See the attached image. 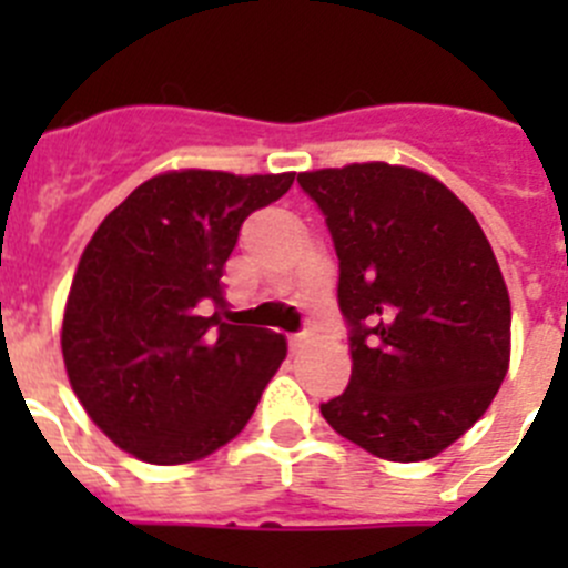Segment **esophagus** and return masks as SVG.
Masks as SVG:
<instances>
[{
    "mask_svg": "<svg viewBox=\"0 0 568 568\" xmlns=\"http://www.w3.org/2000/svg\"><path fill=\"white\" fill-rule=\"evenodd\" d=\"M310 341H313V329H301V333L290 335V346H293V349H301V346H307Z\"/></svg>",
    "mask_w": 568,
    "mask_h": 568,
    "instance_id": "34e87169",
    "label": "esophagus"
}]
</instances>
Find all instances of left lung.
<instances>
[{"label": "left lung", "instance_id": "1", "mask_svg": "<svg viewBox=\"0 0 568 568\" xmlns=\"http://www.w3.org/2000/svg\"><path fill=\"white\" fill-rule=\"evenodd\" d=\"M338 255L353 375L321 404L335 433L413 464L455 444L509 369L511 307L498 258L438 179L366 162L298 173Z\"/></svg>", "mask_w": 568, "mask_h": 568}]
</instances>
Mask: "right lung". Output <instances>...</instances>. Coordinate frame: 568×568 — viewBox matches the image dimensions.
Listing matches in <instances>:
<instances>
[{"mask_svg": "<svg viewBox=\"0 0 568 568\" xmlns=\"http://www.w3.org/2000/svg\"><path fill=\"white\" fill-rule=\"evenodd\" d=\"M295 173L173 170L99 224L70 284L62 355L84 413L148 464H190L247 426L287 341L230 321L222 275L250 213Z\"/></svg>", "mask_w": 568, "mask_h": 568, "instance_id": "1", "label": "right lung"}]
</instances>
